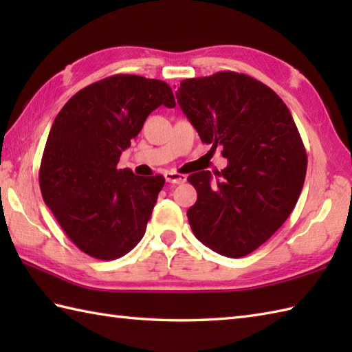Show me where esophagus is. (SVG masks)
<instances>
[{"instance_id": "obj_1", "label": "esophagus", "mask_w": 352, "mask_h": 352, "mask_svg": "<svg viewBox=\"0 0 352 352\" xmlns=\"http://www.w3.org/2000/svg\"><path fill=\"white\" fill-rule=\"evenodd\" d=\"M164 178H166L168 183H172V184H183L186 180H188L186 175L178 174V172H174V170L164 172Z\"/></svg>"}]
</instances>
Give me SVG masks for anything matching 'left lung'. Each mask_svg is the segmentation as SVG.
I'll list each match as a JSON object with an SVG mask.
<instances>
[{
    "label": "left lung",
    "mask_w": 352,
    "mask_h": 352,
    "mask_svg": "<svg viewBox=\"0 0 352 352\" xmlns=\"http://www.w3.org/2000/svg\"><path fill=\"white\" fill-rule=\"evenodd\" d=\"M183 113L226 169L199 170L188 182L197 203L188 210L193 234L221 256H248L294 210L307 170V154L289 109L271 87L245 74L221 71L183 80Z\"/></svg>",
    "instance_id": "8db88e82"
}]
</instances>
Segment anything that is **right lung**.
Listing matches in <instances>:
<instances>
[{
  "mask_svg": "<svg viewBox=\"0 0 352 352\" xmlns=\"http://www.w3.org/2000/svg\"><path fill=\"white\" fill-rule=\"evenodd\" d=\"M160 106L175 107L169 85L118 74L81 89L52 122L39 169L42 198L87 256L119 258L145 234L164 177L134 175L118 162Z\"/></svg>",
  "mask_w": 352,
  "mask_h": 352,
  "instance_id": "add662e5",
  "label": "right lung"
}]
</instances>
